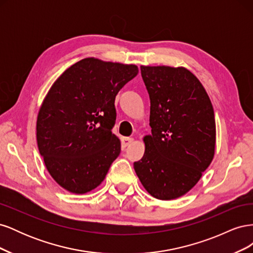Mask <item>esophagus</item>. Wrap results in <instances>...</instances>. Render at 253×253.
<instances>
[{
	"instance_id": "34e87169",
	"label": "esophagus",
	"mask_w": 253,
	"mask_h": 253,
	"mask_svg": "<svg viewBox=\"0 0 253 253\" xmlns=\"http://www.w3.org/2000/svg\"><path fill=\"white\" fill-rule=\"evenodd\" d=\"M121 141H122V145H124V147H127V145H129L134 141V139L131 138V137H124Z\"/></svg>"
}]
</instances>
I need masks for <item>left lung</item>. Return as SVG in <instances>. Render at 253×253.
<instances>
[{"mask_svg":"<svg viewBox=\"0 0 253 253\" xmlns=\"http://www.w3.org/2000/svg\"><path fill=\"white\" fill-rule=\"evenodd\" d=\"M150 96L151 135L134 163L142 186L155 198L185 195L201 179L215 151L213 106L203 84L185 67L141 66Z\"/></svg>","mask_w":253,"mask_h":253,"instance_id":"1","label":"left lung"}]
</instances>
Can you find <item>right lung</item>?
I'll return each instance as SVG.
<instances>
[{"label":"right lung","mask_w":253,"mask_h":253,"mask_svg":"<svg viewBox=\"0 0 253 253\" xmlns=\"http://www.w3.org/2000/svg\"><path fill=\"white\" fill-rule=\"evenodd\" d=\"M138 74L134 64L85 58L60 76L39 110L37 142L55 181L75 194L97 188L121 151L112 133L115 98Z\"/></svg>","instance_id":"obj_1"}]
</instances>
